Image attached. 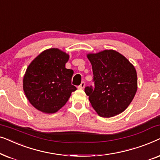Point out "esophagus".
<instances>
[{"instance_id": "esophagus-1", "label": "esophagus", "mask_w": 160, "mask_h": 160, "mask_svg": "<svg viewBox=\"0 0 160 160\" xmlns=\"http://www.w3.org/2000/svg\"><path fill=\"white\" fill-rule=\"evenodd\" d=\"M84 87H85V83H84V82H82V84H81L79 85V86L78 87V88L82 89L84 88Z\"/></svg>"}]
</instances>
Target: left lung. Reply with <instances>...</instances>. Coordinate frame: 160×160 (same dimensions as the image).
I'll use <instances>...</instances> for the list:
<instances>
[{"instance_id":"8db88e82","label":"left lung","mask_w":160,"mask_h":160,"mask_svg":"<svg viewBox=\"0 0 160 160\" xmlns=\"http://www.w3.org/2000/svg\"><path fill=\"white\" fill-rule=\"evenodd\" d=\"M94 75L95 88L85 87L89 100L100 117H113L125 110L138 89L136 70L125 57L115 50L87 54Z\"/></svg>"}]
</instances>
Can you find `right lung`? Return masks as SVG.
Masks as SVG:
<instances>
[{
	"instance_id": "add662e5",
	"label": "right lung",
	"mask_w": 160,
	"mask_h": 160,
	"mask_svg": "<svg viewBox=\"0 0 160 160\" xmlns=\"http://www.w3.org/2000/svg\"><path fill=\"white\" fill-rule=\"evenodd\" d=\"M68 60L66 52L51 48L39 54L28 65L23 78V90L37 110L56 113L76 90L71 84L73 70L65 68Z\"/></svg>"
}]
</instances>
